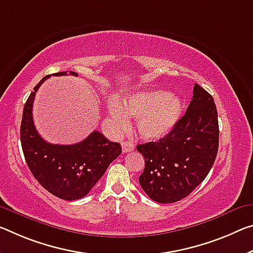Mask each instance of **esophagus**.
Returning <instances> with one entry per match:
<instances>
[{
  "label": "esophagus",
  "instance_id": "1",
  "mask_svg": "<svg viewBox=\"0 0 253 253\" xmlns=\"http://www.w3.org/2000/svg\"><path fill=\"white\" fill-rule=\"evenodd\" d=\"M122 148H123L124 153H127V152L133 151L134 148H135V145H134V144L131 143V142L126 141V142H123V143H122Z\"/></svg>",
  "mask_w": 253,
  "mask_h": 253
}]
</instances>
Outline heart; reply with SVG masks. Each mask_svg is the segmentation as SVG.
<instances>
[{
    "label": "heart",
    "mask_w": 253,
    "mask_h": 253,
    "mask_svg": "<svg viewBox=\"0 0 253 253\" xmlns=\"http://www.w3.org/2000/svg\"><path fill=\"white\" fill-rule=\"evenodd\" d=\"M183 105L177 94L163 90L134 92L124 99L122 105L112 100L108 112L117 129L126 127L128 116L136 119L137 131L142 138L156 141L169 134L182 115Z\"/></svg>",
    "instance_id": "b5f03b06"
}]
</instances>
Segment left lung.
Segmentation results:
<instances>
[{"mask_svg": "<svg viewBox=\"0 0 253 253\" xmlns=\"http://www.w3.org/2000/svg\"><path fill=\"white\" fill-rule=\"evenodd\" d=\"M218 119L214 99L198 84L186 114L158 142L137 145L145 159L139 184L152 200L175 203L204 181L218 151Z\"/></svg>", "mask_w": 253, "mask_h": 253, "instance_id": "left-lung-1", "label": "left lung"}]
</instances>
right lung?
Segmentation results:
<instances>
[{"label": "right lung", "mask_w": 253, "mask_h": 253, "mask_svg": "<svg viewBox=\"0 0 253 253\" xmlns=\"http://www.w3.org/2000/svg\"><path fill=\"white\" fill-rule=\"evenodd\" d=\"M70 74L78 76L73 71H70ZM53 75H67V72ZM50 76L46 75L34 87L23 108L20 128L21 146L31 173L47 191L64 200H76L89 194L109 164L122 153V146L119 143L109 142L97 130L72 145L46 142L35 127L33 105L36 92Z\"/></svg>", "instance_id": "obj_1"}]
</instances>
